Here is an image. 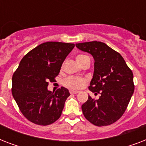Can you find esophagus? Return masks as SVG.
Listing matches in <instances>:
<instances>
[{
    "label": "esophagus",
    "instance_id": "esophagus-1",
    "mask_svg": "<svg viewBox=\"0 0 146 146\" xmlns=\"http://www.w3.org/2000/svg\"><path fill=\"white\" fill-rule=\"evenodd\" d=\"M70 92L71 94H77L79 92V91H76V90H70Z\"/></svg>",
    "mask_w": 146,
    "mask_h": 146
}]
</instances>
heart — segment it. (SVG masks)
Wrapping results in <instances>:
<instances>
[{
  "mask_svg": "<svg viewBox=\"0 0 146 146\" xmlns=\"http://www.w3.org/2000/svg\"><path fill=\"white\" fill-rule=\"evenodd\" d=\"M85 57H87L86 55H78L76 57V60H79L80 59L84 58ZM85 80L79 77H74V76H70V77L66 78L65 81H64V84L66 85V86L72 88V89H80L84 85Z\"/></svg>",
  "mask_w": 146,
  "mask_h": 146,
  "instance_id": "obj_1",
  "label": "heart"
}]
</instances>
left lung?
<instances>
[{"mask_svg": "<svg viewBox=\"0 0 146 146\" xmlns=\"http://www.w3.org/2000/svg\"><path fill=\"white\" fill-rule=\"evenodd\" d=\"M76 46L93 57V77L89 89L100 94L96 100L89 96L82 105L83 115L98 127L112 124L122 117L133 94V72L122 56L105 43L95 41Z\"/></svg>", "mask_w": 146, "mask_h": 146, "instance_id": "obj_1", "label": "left lung"}]
</instances>
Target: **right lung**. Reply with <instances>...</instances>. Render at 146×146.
<instances>
[{"instance_id":"add662e5","label":"right lung","mask_w":146,"mask_h":146,"mask_svg":"<svg viewBox=\"0 0 146 146\" xmlns=\"http://www.w3.org/2000/svg\"><path fill=\"white\" fill-rule=\"evenodd\" d=\"M74 44L48 42L26 54L12 77V94L24 117L35 124L46 126L61 115L66 98L64 87L51 92L48 82H54L62 64Z\"/></svg>"}]
</instances>
